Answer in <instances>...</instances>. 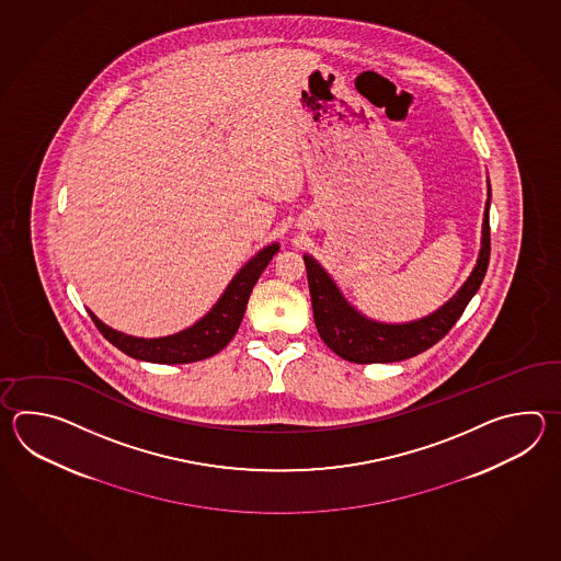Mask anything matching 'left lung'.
<instances>
[{"label":"left lung","mask_w":561,"mask_h":561,"mask_svg":"<svg viewBox=\"0 0 561 561\" xmlns=\"http://www.w3.org/2000/svg\"><path fill=\"white\" fill-rule=\"evenodd\" d=\"M491 196V192H489ZM489 201L483 218V240L476 268L449 302L421 321L405 324H385L365 319L346 302L331 276L327 275L312 256H305L309 276L310 300L317 331L324 345L339 357L351 363H394L415 357L439 343L451 331L457 319L463 314L469 300L483 283L488 273L491 237H489Z\"/></svg>","instance_id":"8db88e82"}]
</instances>
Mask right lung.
Segmentation results:
<instances>
[{
  "label": "right lung",
  "mask_w": 561,
  "mask_h": 561,
  "mask_svg": "<svg viewBox=\"0 0 561 561\" xmlns=\"http://www.w3.org/2000/svg\"><path fill=\"white\" fill-rule=\"evenodd\" d=\"M276 252H278V244H271L256 256H252L251 261L242 266L239 275L232 278V283L228 285L225 295L216 302L213 310L182 333L170 334L162 339H136L110 329L104 322L98 321L92 312L90 317L98 327V331L104 334L112 345L118 346L122 353L140 360L160 363V365H182V363H194V360L213 357L218 351H222L239 331L252 288L256 285L259 276L263 275L264 268L273 261Z\"/></svg>",
  "instance_id": "right-lung-1"
}]
</instances>
